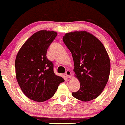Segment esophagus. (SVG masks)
Returning <instances> with one entry per match:
<instances>
[{
  "mask_svg": "<svg viewBox=\"0 0 125 125\" xmlns=\"http://www.w3.org/2000/svg\"><path fill=\"white\" fill-rule=\"evenodd\" d=\"M66 76L68 78H71V76H72L71 71H70V70H67V71H66Z\"/></svg>",
  "mask_w": 125,
  "mask_h": 125,
  "instance_id": "34e87169",
  "label": "esophagus"
}]
</instances>
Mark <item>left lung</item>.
Listing matches in <instances>:
<instances>
[{"mask_svg":"<svg viewBox=\"0 0 125 125\" xmlns=\"http://www.w3.org/2000/svg\"><path fill=\"white\" fill-rule=\"evenodd\" d=\"M63 41L71 52L74 72L80 87L72 94L77 99L88 101L97 97L109 76L110 62L106 49L99 40L85 31L66 33Z\"/></svg>","mask_w":125,"mask_h":125,"instance_id":"1","label":"left lung"}]
</instances>
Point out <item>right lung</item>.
<instances>
[{"instance_id":"1","label":"right lung","mask_w":125,"mask_h":125,"mask_svg":"<svg viewBox=\"0 0 125 125\" xmlns=\"http://www.w3.org/2000/svg\"><path fill=\"white\" fill-rule=\"evenodd\" d=\"M57 33L40 31L33 34L17 54L16 76L25 95L38 102L45 101L55 94L64 81L54 73V64L46 57L47 49Z\"/></svg>"}]
</instances>
